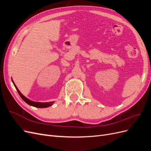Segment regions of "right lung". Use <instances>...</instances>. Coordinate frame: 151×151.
Masks as SVG:
<instances>
[{"label":"right lung","mask_w":151,"mask_h":151,"mask_svg":"<svg viewBox=\"0 0 151 151\" xmlns=\"http://www.w3.org/2000/svg\"><path fill=\"white\" fill-rule=\"evenodd\" d=\"M12 83L14 84V85L16 89H17L18 93H19V96H21V98L24 100V101L27 103L29 105H30V106H35V107H36V108H47V107H49L50 106H52V105L53 104V102H46V103H41V102H35V101H31V100L28 99L27 98H26L24 96L22 95L21 94V93L19 91V90L17 89V88L16 87V86L15 85L13 81L12 80Z\"/></svg>","instance_id":"right-lung-1"}]
</instances>
